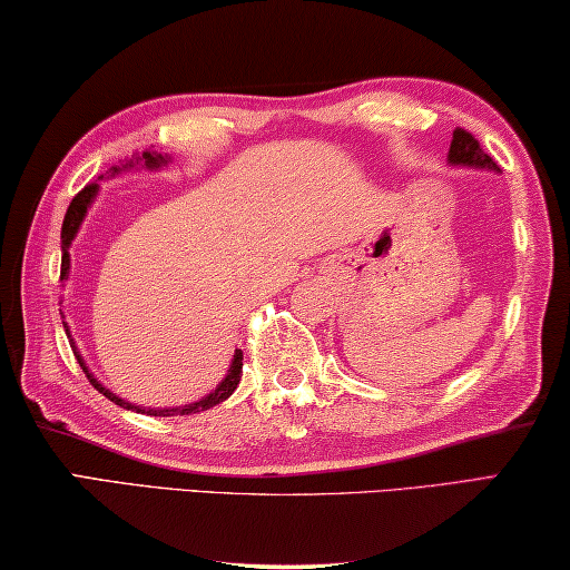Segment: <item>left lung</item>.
Instances as JSON below:
<instances>
[{
	"label": "left lung",
	"instance_id": "left-lung-1",
	"mask_svg": "<svg viewBox=\"0 0 570 570\" xmlns=\"http://www.w3.org/2000/svg\"><path fill=\"white\" fill-rule=\"evenodd\" d=\"M446 161L452 166H474V169L498 171V164L482 151L478 138L468 134L464 128H456L452 134V146H450V156H446Z\"/></svg>",
	"mask_w": 570,
	"mask_h": 570
}]
</instances>
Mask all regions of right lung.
I'll return each mask as SVG.
<instances>
[{
	"mask_svg": "<svg viewBox=\"0 0 570 570\" xmlns=\"http://www.w3.org/2000/svg\"><path fill=\"white\" fill-rule=\"evenodd\" d=\"M166 161H169V158L161 156V154L144 151V166H146V169H158V166H164ZM136 164H138V158H136ZM130 166H134V161H128V164L124 166V169H130ZM114 174H118V169H114ZM96 194H98V184H88L86 189L75 194V199L70 202L68 212H65L62 235H60V239H62V265H60V279H68V275H70V245H72L75 235H78L80 224H82V219H86L88 207L92 204V199H96ZM65 333L70 335V331H68V323H65ZM72 351H75V356H78V363L82 366V371H86V376L90 379V384L96 386L102 396L110 399V401H114V404H118V406L130 409V412H141V414H151V416H171V414H197V412H207V409L222 404L224 399H229L232 394H235V389H237L239 379H242V351L237 348V351H235V358H232V366H229V371H227V376L222 379V384H219L217 389H214L212 394H207V396L199 399V401H194V404L176 406V409H146V406L128 404V401H124L120 396H116L114 391H108L106 386L98 384V379H92V373L88 371L86 361L80 358V353H78V348H75V343H72Z\"/></svg>",
	"mask_w": 570,
	"mask_h": 570,
	"instance_id": "1",
	"label": "right lung"
}]
</instances>
